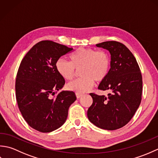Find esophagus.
<instances>
[{
  "label": "esophagus",
  "mask_w": 158,
  "mask_h": 158,
  "mask_svg": "<svg viewBox=\"0 0 158 158\" xmlns=\"http://www.w3.org/2000/svg\"><path fill=\"white\" fill-rule=\"evenodd\" d=\"M75 94H76V96H77V98H81V97L83 96L82 94H81V93H78V92H76Z\"/></svg>",
  "instance_id": "obj_1"
}]
</instances>
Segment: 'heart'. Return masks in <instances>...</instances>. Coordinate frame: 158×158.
Listing matches in <instances>:
<instances>
[{
	"label": "heart",
	"mask_w": 158,
	"mask_h": 158,
	"mask_svg": "<svg viewBox=\"0 0 158 158\" xmlns=\"http://www.w3.org/2000/svg\"><path fill=\"white\" fill-rule=\"evenodd\" d=\"M70 61L60 58L56 63V70L62 78L72 80L76 70L80 69L81 77L68 84V88L78 93L88 92L92 88L94 80L102 81L108 75L110 59L108 53L92 48H80L70 56Z\"/></svg>",
	"instance_id": "obj_1"
}]
</instances>
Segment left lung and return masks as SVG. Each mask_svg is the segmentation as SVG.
<instances>
[{
  "mask_svg": "<svg viewBox=\"0 0 158 158\" xmlns=\"http://www.w3.org/2000/svg\"><path fill=\"white\" fill-rule=\"evenodd\" d=\"M110 53L111 61L108 75L98 89L109 90L106 96L90 93L93 103L88 110L89 120L104 130L122 127L135 115L141 102L142 75L132 53L122 43L111 41L96 45Z\"/></svg>",
  "mask_w": 158,
  "mask_h": 158,
  "instance_id": "1",
  "label": "left lung"
}]
</instances>
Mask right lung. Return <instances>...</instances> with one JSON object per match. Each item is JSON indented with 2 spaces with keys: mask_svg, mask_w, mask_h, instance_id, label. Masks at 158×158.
<instances>
[{
  "mask_svg": "<svg viewBox=\"0 0 158 158\" xmlns=\"http://www.w3.org/2000/svg\"><path fill=\"white\" fill-rule=\"evenodd\" d=\"M73 49L42 41L29 50L20 63L15 80L17 102L26 122L41 132H52L62 126L69 106L77 99L73 92L56 94L65 80L57 71L56 63Z\"/></svg>",
  "mask_w": 158,
  "mask_h": 158,
  "instance_id": "right-lung-1",
  "label": "right lung"
}]
</instances>
